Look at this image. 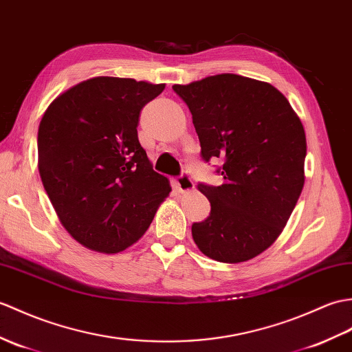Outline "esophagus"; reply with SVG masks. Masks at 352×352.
I'll return each mask as SVG.
<instances>
[{
    "label": "esophagus",
    "mask_w": 352,
    "mask_h": 352,
    "mask_svg": "<svg viewBox=\"0 0 352 352\" xmlns=\"http://www.w3.org/2000/svg\"><path fill=\"white\" fill-rule=\"evenodd\" d=\"M175 187H177L178 192L187 193V192L193 190L195 186H193V182H192L190 175L187 174V173H183L182 175H179V177L175 179Z\"/></svg>",
    "instance_id": "obj_1"
}]
</instances>
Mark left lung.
<instances>
[{"mask_svg": "<svg viewBox=\"0 0 352 352\" xmlns=\"http://www.w3.org/2000/svg\"><path fill=\"white\" fill-rule=\"evenodd\" d=\"M199 138L201 157H222V186L199 183L210 216L192 225L196 246L219 263L258 256L287 225L305 184L306 135L279 89L232 73L174 85Z\"/></svg>", "mask_w": 352, "mask_h": 352, "instance_id": "1", "label": "left lung"}]
</instances>
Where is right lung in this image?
Returning a JSON list of instances; mask_svg holds the SVG:
<instances>
[{"instance_id":"right-lung-1","label":"right lung","mask_w":352,"mask_h":352,"mask_svg":"<svg viewBox=\"0 0 352 352\" xmlns=\"http://www.w3.org/2000/svg\"><path fill=\"white\" fill-rule=\"evenodd\" d=\"M163 89L165 84L93 78L56 97L40 121V178L63 226L88 249L129 248L170 192L136 129L144 106Z\"/></svg>"}]
</instances>
